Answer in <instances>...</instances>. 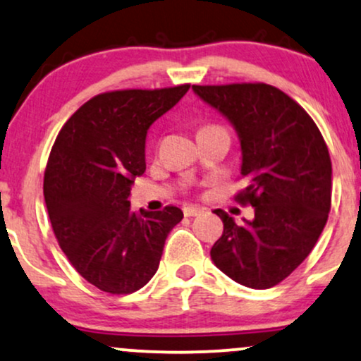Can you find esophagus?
<instances>
[{
    "instance_id": "1",
    "label": "esophagus",
    "mask_w": 361,
    "mask_h": 361,
    "mask_svg": "<svg viewBox=\"0 0 361 361\" xmlns=\"http://www.w3.org/2000/svg\"><path fill=\"white\" fill-rule=\"evenodd\" d=\"M203 214V208L200 207H185L183 208V215L185 216H197Z\"/></svg>"
}]
</instances>
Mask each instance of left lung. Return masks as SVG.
<instances>
[{
    "instance_id": "left-lung-1",
    "label": "left lung",
    "mask_w": 361,
    "mask_h": 361,
    "mask_svg": "<svg viewBox=\"0 0 361 361\" xmlns=\"http://www.w3.org/2000/svg\"><path fill=\"white\" fill-rule=\"evenodd\" d=\"M192 89L235 129L247 183L237 202L255 214L235 224L215 210L224 233L212 247V260L238 284L269 289L310 255L326 225L333 186L326 142L310 114L272 85Z\"/></svg>"
}]
</instances>
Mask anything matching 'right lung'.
Returning <instances> with one entry per match:
<instances>
[{"instance_id": "1", "label": "right lung", "mask_w": 361, "mask_h": 361, "mask_svg": "<svg viewBox=\"0 0 361 361\" xmlns=\"http://www.w3.org/2000/svg\"><path fill=\"white\" fill-rule=\"evenodd\" d=\"M190 85L114 90L87 101L60 129L43 195L60 249L87 282L129 294L156 274L183 212H131L134 178L146 169V134Z\"/></svg>"}]
</instances>
